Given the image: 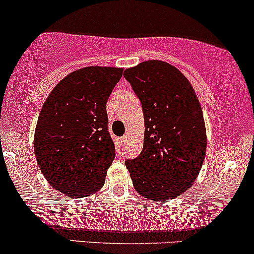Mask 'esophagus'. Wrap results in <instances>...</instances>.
Masks as SVG:
<instances>
[{"instance_id": "1", "label": "esophagus", "mask_w": 254, "mask_h": 254, "mask_svg": "<svg viewBox=\"0 0 254 254\" xmlns=\"http://www.w3.org/2000/svg\"><path fill=\"white\" fill-rule=\"evenodd\" d=\"M127 136H123V137L119 138V142H121V144L125 143V141H127Z\"/></svg>"}]
</instances>
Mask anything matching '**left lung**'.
Returning <instances> with one entry per match:
<instances>
[{
	"instance_id": "1",
	"label": "left lung",
	"mask_w": 254,
	"mask_h": 254,
	"mask_svg": "<svg viewBox=\"0 0 254 254\" xmlns=\"http://www.w3.org/2000/svg\"><path fill=\"white\" fill-rule=\"evenodd\" d=\"M124 77L141 101L146 127L140 155L125 160L132 185L147 199H174L191 187L204 163L201 106L189 80L165 61H144Z\"/></svg>"
}]
</instances>
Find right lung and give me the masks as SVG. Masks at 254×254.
<instances>
[{
    "label": "right lung",
    "instance_id": "obj_1",
    "mask_svg": "<svg viewBox=\"0 0 254 254\" xmlns=\"http://www.w3.org/2000/svg\"><path fill=\"white\" fill-rule=\"evenodd\" d=\"M123 68L90 66L72 72L53 89L35 131L42 174L66 196H88L105 183L116 158L106 104Z\"/></svg>",
    "mask_w": 254,
    "mask_h": 254
}]
</instances>
